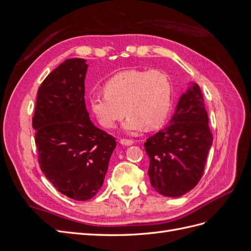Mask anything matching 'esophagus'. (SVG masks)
Here are the masks:
<instances>
[{"label": "esophagus", "instance_id": "1", "mask_svg": "<svg viewBox=\"0 0 251 251\" xmlns=\"http://www.w3.org/2000/svg\"><path fill=\"white\" fill-rule=\"evenodd\" d=\"M120 144H123V146H132V144H134V141L133 140H127V139H120Z\"/></svg>", "mask_w": 251, "mask_h": 251}]
</instances>
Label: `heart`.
<instances>
[{"label": "heart", "mask_w": 251, "mask_h": 251, "mask_svg": "<svg viewBox=\"0 0 251 251\" xmlns=\"http://www.w3.org/2000/svg\"><path fill=\"white\" fill-rule=\"evenodd\" d=\"M104 96H94L90 107L100 124L112 128L127 115L123 126L128 134L160 127L169 116L173 85L161 70H126L112 76L103 86Z\"/></svg>", "instance_id": "b5f03b06"}]
</instances>
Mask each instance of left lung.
Listing matches in <instances>:
<instances>
[{"mask_svg":"<svg viewBox=\"0 0 251 251\" xmlns=\"http://www.w3.org/2000/svg\"><path fill=\"white\" fill-rule=\"evenodd\" d=\"M211 144L201 89L189 81L169 124L144 142L151 186L171 198L192 191L202 177Z\"/></svg>","mask_w":251,"mask_h":251,"instance_id":"left-lung-1","label":"left lung"}]
</instances>
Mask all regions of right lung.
I'll list each match as a JSON object with an SVG mask.
<instances>
[{"instance_id":"obj_1","label":"right lung","mask_w":251,"mask_h":251,"mask_svg":"<svg viewBox=\"0 0 251 251\" xmlns=\"http://www.w3.org/2000/svg\"><path fill=\"white\" fill-rule=\"evenodd\" d=\"M83 58L66 59L37 91L32 126L41 170L57 191L76 201L98 193L116 141L90 119Z\"/></svg>"}]
</instances>
